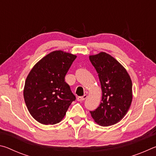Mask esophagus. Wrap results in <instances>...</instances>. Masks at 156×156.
<instances>
[{"label": "esophagus", "instance_id": "1", "mask_svg": "<svg viewBox=\"0 0 156 156\" xmlns=\"http://www.w3.org/2000/svg\"><path fill=\"white\" fill-rule=\"evenodd\" d=\"M87 95H84L83 96H78L77 98V100L78 101H83V100H85L87 98Z\"/></svg>", "mask_w": 156, "mask_h": 156}]
</instances>
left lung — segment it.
Wrapping results in <instances>:
<instances>
[{
    "instance_id": "left-lung-1",
    "label": "left lung",
    "mask_w": 156,
    "mask_h": 156,
    "mask_svg": "<svg viewBox=\"0 0 156 156\" xmlns=\"http://www.w3.org/2000/svg\"><path fill=\"white\" fill-rule=\"evenodd\" d=\"M98 74L102 89L99 107L91 111L95 122L102 126L115 125L122 119L132 102V82L120 63L105 52L89 56Z\"/></svg>"
}]
</instances>
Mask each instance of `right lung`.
I'll use <instances>...</instances> for the list:
<instances>
[{"label": "right lung", "mask_w": 156, "mask_h": 156, "mask_svg": "<svg viewBox=\"0 0 156 156\" xmlns=\"http://www.w3.org/2000/svg\"><path fill=\"white\" fill-rule=\"evenodd\" d=\"M76 55L54 51L34 66L26 78L23 96L31 116L43 125H55L65 117L76 100L65 75Z\"/></svg>", "instance_id": "obj_1"}]
</instances>
